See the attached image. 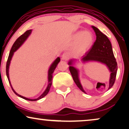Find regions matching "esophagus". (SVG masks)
<instances>
[{
    "label": "esophagus",
    "mask_w": 129,
    "mask_h": 129,
    "mask_svg": "<svg viewBox=\"0 0 129 129\" xmlns=\"http://www.w3.org/2000/svg\"><path fill=\"white\" fill-rule=\"evenodd\" d=\"M70 54L68 52H65L63 53L62 55V59L65 60V61H67L70 58Z\"/></svg>",
    "instance_id": "obj_1"
}]
</instances>
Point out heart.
Here are the masks:
<instances>
[{
  "label": "heart",
  "instance_id": "b5f03b06",
  "mask_svg": "<svg viewBox=\"0 0 129 129\" xmlns=\"http://www.w3.org/2000/svg\"><path fill=\"white\" fill-rule=\"evenodd\" d=\"M74 44L76 46L78 54H84L91 47L94 42V36L88 30L78 32L73 37Z\"/></svg>",
  "mask_w": 129,
  "mask_h": 129
}]
</instances>
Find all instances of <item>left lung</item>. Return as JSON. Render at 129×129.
Here are the masks:
<instances>
[{"mask_svg":"<svg viewBox=\"0 0 129 129\" xmlns=\"http://www.w3.org/2000/svg\"><path fill=\"white\" fill-rule=\"evenodd\" d=\"M92 27L95 33L96 40L92 45L91 48L85 53V55L83 56L81 61L84 62L88 61L100 62L107 67L111 73L109 81V87L108 89L109 90L114 85L116 80L117 71V63L113 54L111 42L107 36L103 34L96 27L92 26ZM74 61V60L71 59L68 62V65H70L69 69L70 73L77 87L82 92L86 93L82 88L79 80L78 70L72 66Z\"/></svg>","mask_w":129,"mask_h":129,"instance_id":"8db88e82","label":"left lung"}]
</instances>
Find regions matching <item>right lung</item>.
I'll return each mask as SVG.
<instances>
[{
	"label": "right lung",
	"mask_w": 129,
	"mask_h": 129,
	"mask_svg": "<svg viewBox=\"0 0 129 129\" xmlns=\"http://www.w3.org/2000/svg\"><path fill=\"white\" fill-rule=\"evenodd\" d=\"M31 32H32L31 29L26 30V31L25 33H24L23 34H22L21 36H20V37L16 39L14 44H13L12 47V48L11 49V51H10L9 55L8 61H7L6 72V75H7V77H8L9 82L10 85H11V88H12V89L13 91L15 92V94L18 96H19V97L22 98V99L26 100L32 101V102H33V101H37V100H39V99H42V98L44 97L45 95H47V94L48 93L49 91V90H50L51 85H52V74H53V73H54V71L55 69L56 66H57L58 63L59 62L60 58L58 57L57 58H56V59L54 61V62H53L52 64H51L50 67H49V69L48 70V86L47 87V88H46L45 91L43 92V94H42V95H41V96H39V97L38 98V99H27V98L23 97V96H22V95H19V94H18L16 92H15V91L13 90L12 87L11 81H10V80H9V65H10V63H11V61L12 59V56H13V54H14V52L17 50V49L19 48L20 47V46L22 45V44H23V43L25 42L26 39L27 38V37H28L29 36L30 34H31Z\"/></svg>",
	"instance_id": "add662e5"
}]
</instances>
